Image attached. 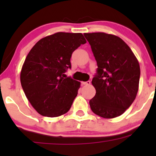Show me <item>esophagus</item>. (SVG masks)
Returning a JSON list of instances; mask_svg holds the SVG:
<instances>
[{
    "label": "esophagus",
    "mask_w": 156,
    "mask_h": 156,
    "mask_svg": "<svg viewBox=\"0 0 156 156\" xmlns=\"http://www.w3.org/2000/svg\"><path fill=\"white\" fill-rule=\"evenodd\" d=\"M81 83L83 84V85H90L91 84V82L89 81V80H87V81H83L81 82Z\"/></svg>",
    "instance_id": "obj_1"
}]
</instances>
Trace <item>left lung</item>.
I'll use <instances>...</instances> for the list:
<instances>
[{
	"mask_svg": "<svg viewBox=\"0 0 156 156\" xmlns=\"http://www.w3.org/2000/svg\"><path fill=\"white\" fill-rule=\"evenodd\" d=\"M98 64L92 80L95 96L91 109L100 117L112 119L130 106L139 90L140 67L136 57L119 37L97 32L85 33Z\"/></svg>",
	"mask_w": 156,
	"mask_h": 156,
	"instance_id": "obj_1",
	"label": "left lung"
}]
</instances>
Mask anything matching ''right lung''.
Returning a JSON list of instances; mask_svg holds the SVG:
<instances>
[{
    "label": "right lung",
    "instance_id": "right-lung-1",
    "mask_svg": "<svg viewBox=\"0 0 156 156\" xmlns=\"http://www.w3.org/2000/svg\"><path fill=\"white\" fill-rule=\"evenodd\" d=\"M87 42L81 33L58 32L39 40L22 67L20 82L27 99L41 115L66 114L78 94L80 83L67 77L72 53Z\"/></svg>",
    "mask_w": 156,
    "mask_h": 156
}]
</instances>
